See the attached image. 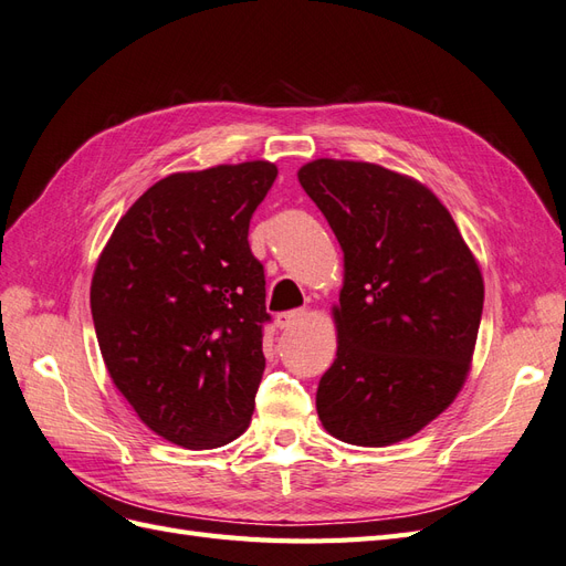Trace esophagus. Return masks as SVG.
Instances as JSON below:
<instances>
[{
  "label": "esophagus",
  "instance_id": "1",
  "mask_svg": "<svg viewBox=\"0 0 566 566\" xmlns=\"http://www.w3.org/2000/svg\"><path fill=\"white\" fill-rule=\"evenodd\" d=\"M306 316H310V312H306V310H295V312L279 314L276 321H279V325H281L283 331H287V328H293V325H297L300 321H304Z\"/></svg>",
  "mask_w": 566,
  "mask_h": 566
}]
</instances>
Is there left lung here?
<instances>
[{"label":"left lung","instance_id":"1","mask_svg":"<svg viewBox=\"0 0 566 566\" xmlns=\"http://www.w3.org/2000/svg\"><path fill=\"white\" fill-rule=\"evenodd\" d=\"M297 179L345 254L337 356L316 391L325 432L354 447L418 434L468 380L484 279L451 212L418 179L318 158Z\"/></svg>","mask_w":566,"mask_h":566}]
</instances>
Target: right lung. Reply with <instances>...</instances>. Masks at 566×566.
Here are the masks:
<instances>
[{"label": "right lung", "instance_id": "add662e5", "mask_svg": "<svg viewBox=\"0 0 566 566\" xmlns=\"http://www.w3.org/2000/svg\"><path fill=\"white\" fill-rule=\"evenodd\" d=\"M276 175L269 160L169 175L98 254L90 302L101 356L134 413L177 447H224L250 424L269 314L248 229Z\"/></svg>", "mask_w": 566, "mask_h": 566}]
</instances>
